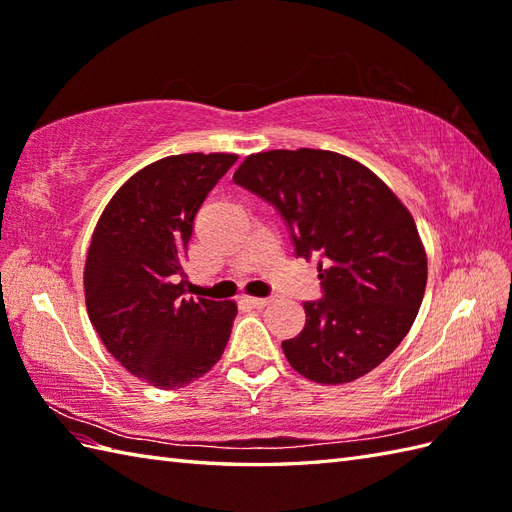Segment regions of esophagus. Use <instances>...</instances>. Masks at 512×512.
<instances>
[{
	"mask_svg": "<svg viewBox=\"0 0 512 512\" xmlns=\"http://www.w3.org/2000/svg\"><path fill=\"white\" fill-rule=\"evenodd\" d=\"M244 303H248L251 307H266L272 303V299H261V296H244Z\"/></svg>",
	"mask_w": 512,
	"mask_h": 512,
	"instance_id": "obj_1",
	"label": "esophagus"
}]
</instances>
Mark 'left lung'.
Listing matches in <instances>:
<instances>
[{"label": "left lung", "instance_id": "1", "mask_svg": "<svg viewBox=\"0 0 512 512\" xmlns=\"http://www.w3.org/2000/svg\"><path fill=\"white\" fill-rule=\"evenodd\" d=\"M233 181L281 213L296 257H318L323 299L303 303V331L281 342L294 371L316 384L371 373L406 338L425 294L410 211L382 178L329 150L257 152Z\"/></svg>", "mask_w": 512, "mask_h": 512}]
</instances>
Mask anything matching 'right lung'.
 <instances>
[{
	"label": "right lung",
	"instance_id": "right-lung-1",
	"mask_svg": "<svg viewBox=\"0 0 512 512\" xmlns=\"http://www.w3.org/2000/svg\"><path fill=\"white\" fill-rule=\"evenodd\" d=\"M235 161L224 152L154 161L117 189L95 224L89 320L113 358L154 388L192 384L229 342L235 303L187 299L183 261L200 205Z\"/></svg>",
	"mask_w": 512,
	"mask_h": 512
}]
</instances>
